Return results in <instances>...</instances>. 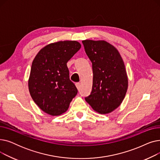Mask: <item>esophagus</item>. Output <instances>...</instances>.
<instances>
[{
  "instance_id": "1",
  "label": "esophagus",
  "mask_w": 160,
  "mask_h": 160,
  "mask_svg": "<svg viewBox=\"0 0 160 160\" xmlns=\"http://www.w3.org/2000/svg\"><path fill=\"white\" fill-rule=\"evenodd\" d=\"M75 85H76V86H77V89H78V90L80 89V83L79 82L76 83Z\"/></svg>"
}]
</instances>
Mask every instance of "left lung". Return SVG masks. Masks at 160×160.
<instances>
[{"label": "left lung", "mask_w": 160, "mask_h": 160, "mask_svg": "<svg viewBox=\"0 0 160 160\" xmlns=\"http://www.w3.org/2000/svg\"><path fill=\"white\" fill-rule=\"evenodd\" d=\"M86 53L92 63L93 78L86 102L101 114L118 108L128 89V77L119 52L105 41L83 40Z\"/></svg>", "instance_id": "8db88e82"}]
</instances>
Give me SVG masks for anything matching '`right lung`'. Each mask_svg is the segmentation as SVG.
Segmentation results:
<instances>
[{"mask_svg":"<svg viewBox=\"0 0 160 160\" xmlns=\"http://www.w3.org/2000/svg\"><path fill=\"white\" fill-rule=\"evenodd\" d=\"M81 45L76 41L49 44L40 50L33 60L28 88L33 101L50 115H60L68 109L78 89L70 80L67 63Z\"/></svg>","mask_w":160,"mask_h":160,"instance_id":"1","label":"right lung"}]
</instances>
